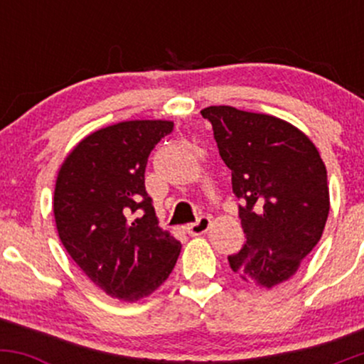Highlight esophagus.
<instances>
[{"instance_id": "1", "label": "esophagus", "mask_w": 364, "mask_h": 364, "mask_svg": "<svg viewBox=\"0 0 364 364\" xmlns=\"http://www.w3.org/2000/svg\"><path fill=\"white\" fill-rule=\"evenodd\" d=\"M208 228H210V217L202 215L196 223L186 225V232L190 236H200L203 235V232H207Z\"/></svg>"}]
</instances>
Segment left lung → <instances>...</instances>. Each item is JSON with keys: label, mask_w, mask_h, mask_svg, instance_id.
Segmentation results:
<instances>
[{"label": "left lung", "mask_w": 364, "mask_h": 364, "mask_svg": "<svg viewBox=\"0 0 364 364\" xmlns=\"http://www.w3.org/2000/svg\"><path fill=\"white\" fill-rule=\"evenodd\" d=\"M202 116L241 200L246 241L229 265L270 289L298 272L320 241L330 210L327 169L313 141L287 121L231 106L205 107Z\"/></svg>", "instance_id": "obj_1"}]
</instances>
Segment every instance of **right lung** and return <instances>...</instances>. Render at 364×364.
<instances>
[{"mask_svg":"<svg viewBox=\"0 0 364 364\" xmlns=\"http://www.w3.org/2000/svg\"><path fill=\"white\" fill-rule=\"evenodd\" d=\"M173 121H121L87 135L61 164L54 220L70 257L97 287L123 301L152 294L169 274L181 243L159 228L145 191L154 147Z\"/></svg>","mask_w":364,"mask_h":364,"instance_id":"add662e5","label":"right lung"}]
</instances>
